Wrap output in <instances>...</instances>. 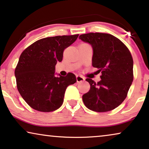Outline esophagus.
Segmentation results:
<instances>
[{"label":"esophagus","mask_w":149,"mask_h":149,"mask_svg":"<svg viewBox=\"0 0 149 149\" xmlns=\"http://www.w3.org/2000/svg\"><path fill=\"white\" fill-rule=\"evenodd\" d=\"M84 77L81 76H76V80H77V82H83L84 81Z\"/></svg>","instance_id":"esophagus-1"}]
</instances>
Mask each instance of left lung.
<instances>
[{
    "mask_svg": "<svg viewBox=\"0 0 149 149\" xmlns=\"http://www.w3.org/2000/svg\"><path fill=\"white\" fill-rule=\"evenodd\" d=\"M79 38L92 46V65L102 73L97 82L86 79L90 90L82 95L84 104L93 111H111L125 100L133 80L131 52L121 40L109 33H88Z\"/></svg>",
    "mask_w": 149,
    "mask_h": 149,
    "instance_id": "left-lung-1",
    "label": "left lung"
}]
</instances>
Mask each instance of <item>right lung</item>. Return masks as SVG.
<instances>
[{
    "mask_svg": "<svg viewBox=\"0 0 149 149\" xmlns=\"http://www.w3.org/2000/svg\"><path fill=\"white\" fill-rule=\"evenodd\" d=\"M79 34L47 37L36 41L22 52L15 69L18 91L28 105L51 112L63 104L66 88L76 82L72 73L55 76L56 65Z\"/></svg>",
    "mask_w": 149,
    "mask_h": 149,
    "instance_id": "add662e5",
    "label": "right lung"
}]
</instances>
